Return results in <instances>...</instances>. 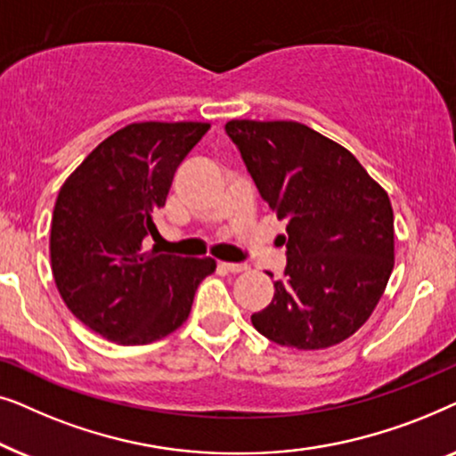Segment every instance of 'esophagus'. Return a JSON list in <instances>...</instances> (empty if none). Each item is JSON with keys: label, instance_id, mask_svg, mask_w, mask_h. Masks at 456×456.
<instances>
[{"label": "esophagus", "instance_id": "esophagus-1", "mask_svg": "<svg viewBox=\"0 0 456 456\" xmlns=\"http://www.w3.org/2000/svg\"><path fill=\"white\" fill-rule=\"evenodd\" d=\"M224 270L230 272V273H240V272H247L248 265L247 264H228V261H224V264H220Z\"/></svg>", "mask_w": 456, "mask_h": 456}]
</instances>
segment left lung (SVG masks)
Segmentation results:
<instances>
[{
	"instance_id": "1",
	"label": "left lung",
	"mask_w": 456,
	"mask_h": 456,
	"mask_svg": "<svg viewBox=\"0 0 456 456\" xmlns=\"http://www.w3.org/2000/svg\"><path fill=\"white\" fill-rule=\"evenodd\" d=\"M248 174L286 220V280L251 315L259 334L317 351L353 336L395 267V214L382 186L338 142L292 120H230Z\"/></svg>"
}]
</instances>
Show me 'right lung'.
Returning a JSON list of instances; mask_svg holds the SVG:
<instances>
[{"label": "right lung", "mask_w": 456, "mask_h": 456, "mask_svg": "<svg viewBox=\"0 0 456 456\" xmlns=\"http://www.w3.org/2000/svg\"><path fill=\"white\" fill-rule=\"evenodd\" d=\"M208 122H134L108 136L61 184L52 217V272L72 315L116 345H149L191 314L211 257L145 251L158 234L180 161Z\"/></svg>", "instance_id": "add662e5"}]
</instances>
